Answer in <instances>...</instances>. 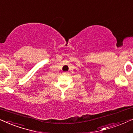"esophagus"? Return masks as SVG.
I'll return each mask as SVG.
<instances>
[{"mask_svg": "<svg viewBox=\"0 0 133 133\" xmlns=\"http://www.w3.org/2000/svg\"><path fill=\"white\" fill-rule=\"evenodd\" d=\"M68 72H63V74H64V75H68Z\"/></svg>", "mask_w": 133, "mask_h": 133, "instance_id": "obj_1", "label": "esophagus"}]
</instances>
